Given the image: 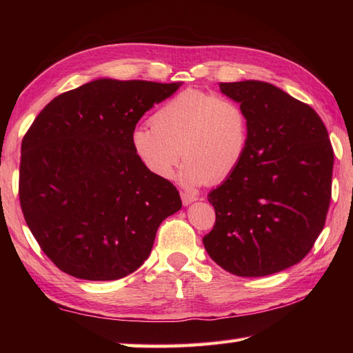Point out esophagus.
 Here are the masks:
<instances>
[{"instance_id": "esophagus-1", "label": "esophagus", "mask_w": 353, "mask_h": 353, "mask_svg": "<svg viewBox=\"0 0 353 353\" xmlns=\"http://www.w3.org/2000/svg\"><path fill=\"white\" fill-rule=\"evenodd\" d=\"M181 197H182V203L185 206H188V205L194 203V201H196V200H199V196H196V194H194V192H186V191L181 192Z\"/></svg>"}]
</instances>
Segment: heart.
I'll list each match as a JSON object with an SVG mask.
<instances>
[{"instance_id": "1", "label": "heart", "mask_w": 353, "mask_h": 353, "mask_svg": "<svg viewBox=\"0 0 353 353\" xmlns=\"http://www.w3.org/2000/svg\"><path fill=\"white\" fill-rule=\"evenodd\" d=\"M153 125L132 130L134 156L153 176L167 179L182 157L179 181L186 186L221 182L243 162L249 145V117L228 97L186 89L156 110Z\"/></svg>"}]
</instances>
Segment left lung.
I'll return each mask as SVG.
<instances>
[{
  "instance_id": "8db88e82",
  "label": "left lung",
  "mask_w": 353,
  "mask_h": 353,
  "mask_svg": "<svg viewBox=\"0 0 353 353\" xmlns=\"http://www.w3.org/2000/svg\"><path fill=\"white\" fill-rule=\"evenodd\" d=\"M249 117L243 162L208 194L215 226L205 249L226 272L268 276L301 262L323 230L334 152L308 104L259 80L220 83Z\"/></svg>"
}]
</instances>
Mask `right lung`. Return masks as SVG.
<instances>
[{
	"label": "right lung",
	"mask_w": 353,
	"mask_h": 353,
	"mask_svg": "<svg viewBox=\"0 0 353 353\" xmlns=\"http://www.w3.org/2000/svg\"><path fill=\"white\" fill-rule=\"evenodd\" d=\"M182 83L97 79L51 100L22 139L19 201L43 253L74 277L115 281L150 256L182 208L176 186L130 145L148 109Z\"/></svg>",
	"instance_id": "right-lung-1"
}]
</instances>
